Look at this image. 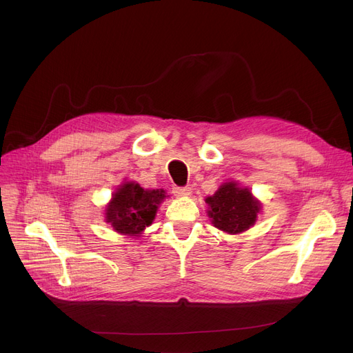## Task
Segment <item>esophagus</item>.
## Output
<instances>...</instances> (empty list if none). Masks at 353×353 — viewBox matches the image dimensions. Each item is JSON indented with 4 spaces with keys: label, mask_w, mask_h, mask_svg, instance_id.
<instances>
[{
    "label": "esophagus",
    "mask_w": 353,
    "mask_h": 353,
    "mask_svg": "<svg viewBox=\"0 0 353 353\" xmlns=\"http://www.w3.org/2000/svg\"><path fill=\"white\" fill-rule=\"evenodd\" d=\"M173 193H174V196H177V197H188V196H190L192 189H190V188H174V189H173Z\"/></svg>",
    "instance_id": "esophagus-1"
}]
</instances>
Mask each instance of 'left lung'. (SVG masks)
Here are the masks:
<instances>
[{"mask_svg":"<svg viewBox=\"0 0 353 353\" xmlns=\"http://www.w3.org/2000/svg\"><path fill=\"white\" fill-rule=\"evenodd\" d=\"M212 225L228 234L249 230L262 213V203L249 188L240 186L236 180L220 184L213 196L205 199Z\"/></svg>","mask_w":353,"mask_h":353,"instance_id":"left-lung-1","label":"left lung"}]
</instances>
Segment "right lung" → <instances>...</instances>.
Here are the masks:
<instances>
[{
  "mask_svg": "<svg viewBox=\"0 0 353 353\" xmlns=\"http://www.w3.org/2000/svg\"><path fill=\"white\" fill-rule=\"evenodd\" d=\"M165 197L169 196L163 189H143L136 181H123L107 203L105 223L123 236L139 239L154 221Z\"/></svg>",
  "mask_w": 353,
  "mask_h": 353,
  "instance_id": "obj_1",
  "label": "right lung"
}]
</instances>
